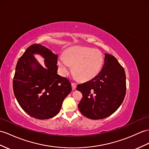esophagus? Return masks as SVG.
<instances>
[{
	"mask_svg": "<svg viewBox=\"0 0 149 149\" xmlns=\"http://www.w3.org/2000/svg\"><path fill=\"white\" fill-rule=\"evenodd\" d=\"M71 86H72V90H75L76 88H77V84L74 82H72L71 83Z\"/></svg>",
	"mask_w": 149,
	"mask_h": 149,
	"instance_id": "obj_1",
	"label": "esophagus"
}]
</instances>
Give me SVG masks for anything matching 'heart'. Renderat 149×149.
<instances>
[{"instance_id": "heart-1", "label": "heart", "mask_w": 149, "mask_h": 149, "mask_svg": "<svg viewBox=\"0 0 149 149\" xmlns=\"http://www.w3.org/2000/svg\"><path fill=\"white\" fill-rule=\"evenodd\" d=\"M104 63V56L100 50L88 47L74 46L66 50L64 56L58 58L57 63L63 75L71 70L74 77L81 81L91 80L99 73Z\"/></svg>"}]
</instances>
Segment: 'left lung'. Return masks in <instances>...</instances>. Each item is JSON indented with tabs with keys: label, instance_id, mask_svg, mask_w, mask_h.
<instances>
[{
	"label": "left lung",
	"instance_id": "left-lung-1",
	"mask_svg": "<svg viewBox=\"0 0 149 149\" xmlns=\"http://www.w3.org/2000/svg\"><path fill=\"white\" fill-rule=\"evenodd\" d=\"M83 95L78 108L85 117L92 119L106 118L121 106L126 94V74L116 58L105 54L104 64L91 80L78 85Z\"/></svg>",
	"mask_w": 149,
	"mask_h": 149
}]
</instances>
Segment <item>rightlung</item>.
I'll use <instances>...</instances> for the list:
<instances>
[{
	"mask_svg": "<svg viewBox=\"0 0 149 149\" xmlns=\"http://www.w3.org/2000/svg\"><path fill=\"white\" fill-rule=\"evenodd\" d=\"M35 53L45 58V68L38 63ZM57 57L45 47L33 44L17 61L13 79L14 95L21 107L34 118L55 116L71 92L70 81L57 74Z\"/></svg>",
	"mask_w": 149,
	"mask_h": 149,
	"instance_id": "add662e5",
	"label": "right lung"
}]
</instances>
